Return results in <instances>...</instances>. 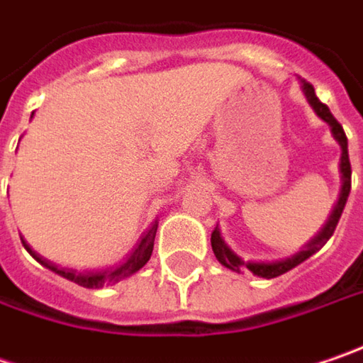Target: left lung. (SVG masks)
<instances>
[{"label":"left lung","mask_w":363,"mask_h":363,"mask_svg":"<svg viewBox=\"0 0 363 363\" xmlns=\"http://www.w3.org/2000/svg\"><path fill=\"white\" fill-rule=\"evenodd\" d=\"M300 84H302V92H304V96L308 100V104L314 108V113L318 117L323 118L325 123H329L333 138L337 139L339 145H341V164H339V168H341V193H339V199H337L333 211H330L327 224L320 228V232L310 240L308 245L302 246L300 252H296L294 257H288L284 261H273V263H245L238 255H234V250L230 246L225 245L222 234H220V228H216L211 232V248H213V255H216V259L222 265L232 269V271H236V273H240L242 269H248V271H252L259 277L271 279V277H279V275L288 273L289 269H294V267H298L300 263H304L308 257H312L314 252H318L323 246L327 245V240L333 236L335 228L339 224V218H341V213L345 209V203H347V197H350V191H352V164H350V154H347V138H345V131L339 125V121L330 115L329 106L323 104L316 98L312 84H308L306 79H300Z\"/></svg>","instance_id":"left-lung-1"}]
</instances>
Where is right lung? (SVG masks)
I'll list each match as a JSON object with an SVG mask.
<instances>
[{
    "label": "right lung",
    "instance_id": "obj_1",
    "mask_svg": "<svg viewBox=\"0 0 363 363\" xmlns=\"http://www.w3.org/2000/svg\"><path fill=\"white\" fill-rule=\"evenodd\" d=\"M156 230H158V222L152 225L143 236H141V240H139V245L135 246V250L131 252V257H129L123 265L115 267V269H104V271H79V273H77V271H74V269H63V267H57L55 263H51V261L43 259L40 255H36L33 248L26 245L24 240H22V245H24V248L33 255L34 259H36L40 265H45L47 269L55 271L57 275H61V277H65V279L74 281V284L82 286V288H102V286H113V284H118L121 279H125V277H129V275L138 273L139 269L150 261L152 250H154Z\"/></svg>",
    "mask_w": 363,
    "mask_h": 363
}]
</instances>
